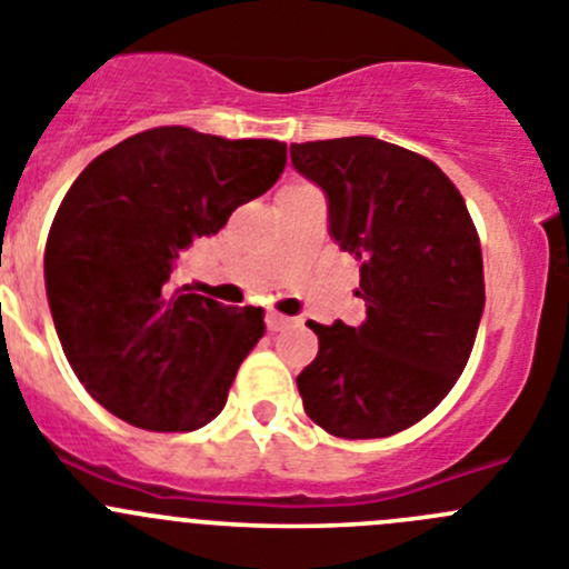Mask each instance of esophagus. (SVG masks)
<instances>
[{
	"instance_id": "esophagus-1",
	"label": "esophagus",
	"mask_w": 569,
	"mask_h": 569,
	"mask_svg": "<svg viewBox=\"0 0 569 569\" xmlns=\"http://www.w3.org/2000/svg\"><path fill=\"white\" fill-rule=\"evenodd\" d=\"M295 326H297V320L278 315V311L267 315V328H269V331H286V328H295Z\"/></svg>"
}]
</instances>
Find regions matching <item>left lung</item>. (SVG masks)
I'll return each instance as SVG.
<instances>
[{
  "label": "left lung",
  "mask_w": 569,
  "mask_h": 569,
  "mask_svg": "<svg viewBox=\"0 0 569 569\" xmlns=\"http://www.w3.org/2000/svg\"><path fill=\"white\" fill-rule=\"evenodd\" d=\"M328 199L331 238L359 260L368 317L309 328L306 416L348 440L387 438L435 410L463 373L486 306L482 252L460 190L432 159L376 137L291 146Z\"/></svg>",
  "instance_id": "8db88e82"
}]
</instances>
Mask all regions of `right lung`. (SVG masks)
Returning a JSON list of instances; mask_svg holds the SVG:
<instances>
[{"instance_id":"obj_1","label":"right lung","mask_w":569,"mask_h":569,"mask_svg":"<svg viewBox=\"0 0 569 569\" xmlns=\"http://www.w3.org/2000/svg\"><path fill=\"white\" fill-rule=\"evenodd\" d=\"M283 168L286 142L159 126L100 153L67 190L47 236V300L69 365L111 416L193 432L224 410L263 309L168 280L196 238L216 236Z\"/></svg>"}]
</instances>
